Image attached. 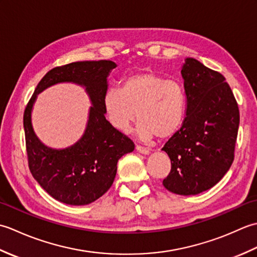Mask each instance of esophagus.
<instances>
[{
	"label": "esophagus",
	"mask_w": 257,
	"mask_h": 257,
	"mask_svg": "<svg viewBox=\"0 0 257 257\" xmlns=\"http://www.w3.org/2000/svg\"><path fill=\"white\" fill-rule=\"evenodd\" d=\"M136 150H137L139 154H143V155H149L150 154V150L147 149V148H144V147L141 146H136Z\"/></svg>",
	"instance_id": "esophagus-1"
}]
</instances>
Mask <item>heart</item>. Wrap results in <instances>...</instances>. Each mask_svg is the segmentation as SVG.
<instances>
[{"label": "heart", "mask_w": 257, "mask_h": 257, "mask_svg": "<svg viewBox=\"0 0 257 257\" xmlns=\"http://www.w3.org/2000/svg\"><path fill=\"white\" fill-rule=\"evenodd\" d=\"M108 121L121 133L129 132L138 119L141 140L168 138L181 127L187 111L183 86L154 72H139L125 77L120 88L111 87L103 95Z\"/></svg>", "instance_id": "b5f03b06"}]
</instances>
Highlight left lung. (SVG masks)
Masks as SVG:
<instances>
[{"label":"left lung","instance_id":"obj_1","mask_svg":"<svg viewBox=\"0 0 257 257\" xmlns=\"http://www.w3.org/2000/svg\"><path fill=\"white\" fill-rule=\"evenodd\" d=\"M187 95V117L162 150L171 170L162 184L172 193L195 195L211 189L234 160L239 111L224 76L194 58L181 70Z\"/></svg>","mask_w":257,"mask_h":257}]
</instances>
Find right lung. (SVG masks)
I'll return each mask as SVG.
<instances>
[{
    "label": "right lung",
    "instance_id": "right-lung-1",
    "mask_svg": "<svg viewBox=\"0 0 257 257\" xmlns=\"http://www.w3.org/2000/svg\"><path fill=\"white\" fill-rule=\"evenodd\" d=\"M116 66L111 61H86L53 68L38 83L25 108L23 123L31 173L48 194L63 203L86 205L99 199L111 187L118 160L135 149L133 141L105 117L102 99L108 88L107 77ZM58 82L84 85L93 105L83 137L59 151L40 143L30 119L37 95Z\"/></svg>",
    "mask_w": 257,
    "mask_h": 257
}]
</instances>
